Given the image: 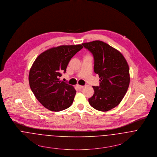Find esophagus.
Instances as JSON below:
<instances>
[{
  "instance_id": "obj_1",
  "label": "esophagus",
  "mask_w": 157,
  "mask_h": 157,
  "mask_svg": "<svg viewBox=\"0 0 157 157\" xmlns=\"http://www.w3.org/2000/svg\"><path fill=\"white\" fill-rule=\"evenodd\" d=\"M76 88H78V89H79V90H80V89H82L83 87H84V86H79V85H76Z\"/></svg>"
}]
</instances>
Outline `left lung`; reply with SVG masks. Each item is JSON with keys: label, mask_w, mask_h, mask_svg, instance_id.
Segmentation results:
<instances>
[{"label": "left lung", "mask_w": 157, "mask_h": 157, "mask_svg": "<svg viewBox=\"0 0 157 157\" xmlns=\"http://www.w3.org/2000/svg\"><path fill=\"white\" fill-rule=\"evenodd\" d=\"M82 46L94 57V71L101 79L99 86H93L94 94L88 99L90 105L101 111H108L121 103L129 85V68L121 53L99 40Z\"/></svg>", "instance_id": "obj_1"}]
</instances>
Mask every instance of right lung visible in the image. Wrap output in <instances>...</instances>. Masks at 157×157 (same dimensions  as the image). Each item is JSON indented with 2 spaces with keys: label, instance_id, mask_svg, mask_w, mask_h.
<instances>
[{
  "label": "right lung",
  "instance_id": "obj_1",
  "mask_svg": "<svg viewBox=\"0 0 157 157\" xmlns=\"http://www.w3.org/2000/svg\"><path fill=\"white\" fill-rule=\"evenodd\" d=\"M83 46L81 44L60 46L41 53L36 58L29 73L31 89L36 99L52 111H61L70 107L76 90L59 81L66 73L71 58Z\"/></svg>",
  "mask_w": 157,
  "mask_h": 157
}]
</instances>
